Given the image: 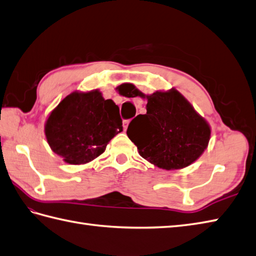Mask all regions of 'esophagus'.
Listing matches in <instances>:
<instances>
[{
  "instance_id": "esophagus-1",
  "label": "esophagus",
  "mask_w": 256,
  "mask_h": 256,
  "mask_svg": "<svg viewBox=\"0 0 256 256\" xmlns=\"http://www.w3.org/2000/svg\"><path fill=\"white\" fill-rule=\"evenodd\" d=\"M128 123H130V120H124V121H123V128H124V130L128 128Z\"/></svg>"
}]
</instances>
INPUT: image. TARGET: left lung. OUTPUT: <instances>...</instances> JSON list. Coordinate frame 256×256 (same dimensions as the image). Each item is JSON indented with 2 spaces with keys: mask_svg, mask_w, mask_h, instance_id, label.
I'll return each mask as SVG.
<instances>
[{
  "mask_svg": "<svg viewBox=\"0 0 256 256\" xmlns=\"http://www.w3.org/2000/svg\"><path fill=\"white\" fill-rule=\"evenodd\" d=\"M146 114L128 124L126 134L140 155L162 170H180L197 160L208 146L211 130L206 120L175 89L145 96Z\"/></svg>",
  "mask_w": 256,
  "mask_h": 256,
  "instance_id": "1",
  "label": "left lung"
}]
</instances>
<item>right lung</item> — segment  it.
Returning <instances> with one entry per match:
<instances>
[{"label":"right lung","instance_id":"1","mask_svg":"<svg viewBox=\"0 0 256 256\" xmlns=\"http://www.w3.org/2000/svg\"><path fill=\"white\" fill-rule=\"evenodd\" d=\"M123 130L120 108L100 91L72 92L54 108L45 124L54 153L72 165L86 164L104 152Z\"/></svg>","mask_w":256,"mask_h":256}]
</instances>
